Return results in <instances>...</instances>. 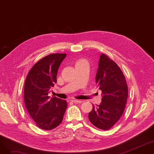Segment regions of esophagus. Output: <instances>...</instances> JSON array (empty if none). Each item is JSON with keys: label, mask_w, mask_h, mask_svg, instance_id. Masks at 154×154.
<instances>
[{"label": "esophagus", "mask_w": 154, "mask_h": 154, "mask_svg": "<svg viewBox=\"0 0 154 154\" xmlns=\"http://www.w3.org/2000/svg\"><path fill=\"white\" fill-rule=\"evenodd\" d=\"M72 102H74L75 103H82V100H77V99H72Z\"/></svg>", "instance_id": "obj_1"}]
</instances>
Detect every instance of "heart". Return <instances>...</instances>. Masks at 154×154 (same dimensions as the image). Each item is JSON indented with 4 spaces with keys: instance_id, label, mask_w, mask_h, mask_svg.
Wrapping results in <instances>:
<instances>
[{
    "instance_id": "heart-1",
    "label": "heart",
    "mask_w": 154,
    "mask_h": 154,
    "mask_svg": "<svg viewBox=\"0 0 154 154\" xmlns=\"http://www.w3.org/2000/svg\"><path fill=\"white\" fill-rule=\"evenodd\" d=\"M84 62H87V61L84 59H79L76 62H75V66H77V65H79V64H81V63H83Z\"/></svg>"
}]
</instances>
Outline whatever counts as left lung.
Segmentation results:
<instances>
[{"instance_id": "1", "label": "left lung", "mask_w": 154, "mask_h": 154, "mask_svg": "<svg viewBox=\"0 0 154 154\" xmlns=\"http://www.w3.org/2000/svg\"><path fill=\"white\" fill-rule=\"evenodd\" d=\"M95 82L102 91V102L88 113V119L96 127L109 130L122 116L128 97V86L117 63L105 54L99 61Z\"/></svg>"}]
</instances>
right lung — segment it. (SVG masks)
<instances>
[{
  "mask_svg": "<svg viewBox=\"0 0 154 154\" xmlns=\"http://www.w3.org/2000/svg\"><path fill=\"white\" fill-rule=\"evenodd\" d=\"M66 54H52L38 60L29 72L24 84V102L40 128L48 131L62 122L67 102L48 94L57 82L58 69Z\"/></svg>",
  "mask_w": 154,
  "mask_h": 154,
  "instance_id": "add662e5",
  "label": "right lung"
}]
</instances>
